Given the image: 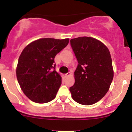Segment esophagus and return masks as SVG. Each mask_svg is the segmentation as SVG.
Returning a JSON list of instances; mask_svg holds the SVG:
<instances>
[{"mask_svg":"<svg viewBox=\"0 0 132 132\" xmlns=\"http://www.w3.org/2000/svg\"><path fill=\"white\" fill-rule=\"evenodd\" d=\"M70 75H71V73L68 72V73L64 75V77H68V76H70Z\"/></svg>","mask_w":132,"mask_h":132,"instance_id":"obj_1","label":"esophagus"}]
</instances>
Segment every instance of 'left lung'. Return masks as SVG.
I'll list each match as a JSON object with an SVG mask.
<instances>
[{"instance_id": "left-lung-1", "label": "left lung", "mask_w": 132, "mask_h": 132, "mask_svg": "<svg viewBox=\"0 0 132 132\" xmlns=\"http://www.w3.org/2000/svg\"><path fill=\"white\" fill-rule=\"evenodd\" d=\"M78 61L75 84L70 88L77 103L90 105L100 100L109 91L114 77L109 49L100 41L91 37H78L70 40Z\"/></svg>"}]
</instances>
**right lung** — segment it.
Returning a JSON list of instances; mask_svg holds the SVG:
<instances>
[{
  "label": "right lung",
  "mask_w": 132,
  "mask_h": 132,
  "mask_svg": "<svg viewBox=\"0 0 132 132\" xmlns=\"http://www.w3.org/2000/svg\"><path fill=\"white\" fill-rule=\"evenodd\" d=\"M68 43V38H41L30 43L22 52L16 77L23 93L30 100L45 103L55 98L62 78L55 70L54 58Z\"/></svg>",
  "instance_id": "right-lung-1"
}]
</instances>
